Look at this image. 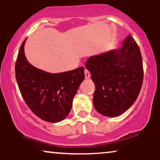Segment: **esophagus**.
I'll use <instances>...</instances> for the list:
<instances>
[{"label":"esophagus","mask_w":160,"mask_h":160,"mask_svg":"<svg viewBox=\"0 0 160 160\" xmlns=\"http://www.w3.org/2000/svg\"><path fill=\"white\" fill-rule=\"evenodd\" d=\"M84 73H85V78H86V79H89V78H90V77H91V74H90V73H89V71H88V70H85V71H84Z\"/></svg>","instance_id":"1"}]
</instances>
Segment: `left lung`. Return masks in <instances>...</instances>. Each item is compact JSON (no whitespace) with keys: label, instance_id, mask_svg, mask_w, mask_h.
Segmentation results:
<instances>
[{"label":"left lung","instance_id":"1","mask_svg":"<svg viewBox=\"0 0 160 160\" xmlns=\"http://www.w3.org/2000/svg\"><path fill=\"white\" fill-rule=\"evenodd\" d=\"M86 68L95 83L93 105L99 113L117 117L135 102L144 73L140 49L132 37L128 35L120 49L89 57Z\"/></svg>","mask_w":160,"mask_h":160}]
</instances>
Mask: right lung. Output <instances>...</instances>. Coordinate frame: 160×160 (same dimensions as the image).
<instances>
[{
  "instance_id": "obj_1",
  "label": "right lung",
  "mask_w": 160,
  "mask_h": 160,
  "mask_svg": "<svg viewBox=\"0 0 160 160\" xmlns=\"http://www.w3.org/2000/svg\"><path fill=\"white\" fill-rule=\"evenodd\" d=\"M20 47L15 66L20 92L31 111L41 120L58 122L68 115L73 98L85 78L84 68L66 72H46L31 65Z\"/></svg>"
}]
</instances>
